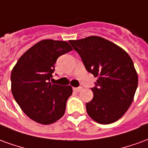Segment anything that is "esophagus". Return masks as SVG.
<instances>
[{
	"instance_id": "esophagus-1",
	"label": "esophagus",
	"mask_w": 148,
	"mask_h": 148,
	"mask_svg": "<svg viewBox=\"0 0 148 148\" xmlns=\"http://www.w3.org/2000/svg\"><path fill=\"white\" fill-rule=\"evenodd\" d=\"M82 90V87H76V88H74V90L77 91V92H79V91H81Z\"/></svg>"
}]
</instances>
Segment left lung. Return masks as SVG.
I'll return each instance as SVG.
<instances>
[{
	"mask_svg": "<svg viewBox=\"0 0 148 148\" xmlns=\"http://www.w3.org/2000/svg\"><path fill=\"white\" fill-rule=\"evenodd\" d=\"M88 72L97 77L91 90L93 98L86 103L88 115L101 124L118 121L134 99L138 75L133 62L124 49L100 36L70 40Z\"/></svg>",
	"mask_w": 148,
	"mask_h": 148,
	"instance_id": "8db88e82",
	"label": "left lung"
}]
</instances>
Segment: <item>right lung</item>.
Instances as JSON below:
<instances>
[{
	"instance_id": "right-lung-1",
	"label": "right lung",
	"mask_w": 148,
	"mask_h": 148,
	"mask_svg": "<svg viewBox=\"0 0 148 148\" xmlns=\"http://www.w3.org/2000/svg\"><path fill=\"white\" fill-rule=\"evenodd\" d=\"M72 50L66 41L43 39L28 49L12 71L14 99L24 113L37 123L53 124L64 115L72 87L52 84L50 80L57 58Z\"/></svg>"
}]
</instances>
